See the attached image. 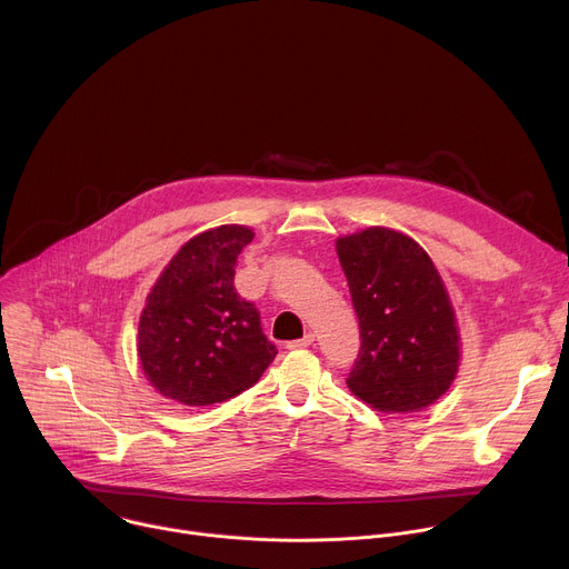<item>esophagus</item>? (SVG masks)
Masks as SVG:
<instances>
[{
  "label": "esophagus",
  "instance_id": "1",
  "mask_svg": "<svg viewBox=\"0 0 569 569\" xmlns=\"http://www.w3.org/2000/svg\"><path fill=\"white\" fill-rule=\"evenodd\" d=\"M315 342V336L312 333H306L303 338L295 340V342H288V349H303V347H310Z\"/></svg>",
  "mask_w": 569,
  "mask_h": 569
}]
</instances>
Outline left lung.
<instances>
[{"mask_svg": "<svg viewBox=\"0 0 569 569\" xmlns=\"http://www.w3.org/2000/svg\"><path fill=\"white\" fill-rule=\"evenodd\" d=\"M360 321L353 396L385 415L421 412L457 378L461 338L446 283L408 233L367 227L338 238Z\"/></svg>", "mask_w": 569, "mask_h": 569, "instance_id": "left-lung-1", "label": "left lung"}]
</instances>
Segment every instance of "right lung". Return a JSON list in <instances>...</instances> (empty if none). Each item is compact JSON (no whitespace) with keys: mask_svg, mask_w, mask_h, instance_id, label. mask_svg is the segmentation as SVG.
<instances>
[{"mask_svg":"<svg viewBox=\"0 0 569 569\" xmlns=\"http://www.w3.org/2000/svg\"><path fill=\"white\" fill-rule=\"evenodd\" d=\"M254 231L220 224L187 240L150 288L137 331L146 380L189 408L250 389L277 349L254 303L233 288V266Z\"/></svg>","mask_w":569,"mask_h":569,"instance_id":"add662e5","label":"right lung"}]
</instances>
